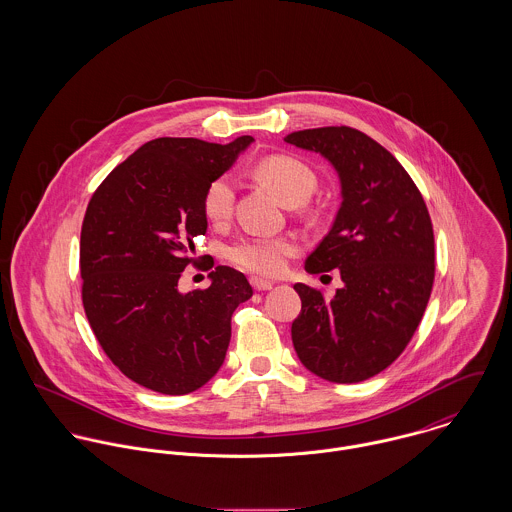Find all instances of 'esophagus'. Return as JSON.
I'll list each match as a JSON object with an SVG mask.
<instances>
[{
  "label": "esophagus",
  "mask_w": 512,
  "mask_h": 512,
  "mask_svg": "<svg viewBox=\"0 0 512 512\" xmlns=\"http://www.w3.org/2000/svg\"><path fill=\"white\" fill-rule=\"evenodd\" d=\"M250 284H252V288H254L256 292H268V290H272V288H274V284H272V282L262 280V278H250Z\"/></svg>",
  "instance_id": "obj_1"
}]
</instances>
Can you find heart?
<instances>
[{"instance_id":"obj_1","label":"heart","mask_w":512,"mask_h":512,"mask_svg":"<svg viewBox=\"0 0 512 512\" xmlns=\"http://www.w3.org/2000/svg\"><path fill=\"white\" fill-rule=\"evenodd\" d=\"M254 177L266 185L284 205H301L315 191L313 171L290 155H270L254 165ZM234 205V183L220 175L209 183L203 195V211L211 222L228 219ZM295 252L290 236H248L234 242L226 256L232 264L258 276H276L284 270L286 258Z\"/></svg>"}]
</instances>
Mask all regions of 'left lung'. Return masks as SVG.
Returning <instances> with one entry per match:
<instances>
[{
    "instance_id": "1",
    "label": "left lung",
    "mask_w": 512,
    "mask_h": 512,
    "mask_svg": "<svg viewBox=\"0 0 512 512\" xmlns=\"http://www.w3.org/2000/svg\"><path fill=\"white\" fill-rule=\"evenodd\" d=\"M288 144L321 153L341 181V209L305 270H339L333 297L305 284L293 290L299 361L339 384L361 382L392 365L426 311L434 274V228L422 193L398 159L349 126L293 132Z\"/></svg>"
}]
</instances>
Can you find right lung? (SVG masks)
Instances as JSON below:
<instances>
[{
	"label": "right lung",
	"mask_w": 512,
	"mask_h": 512,
	"mask_svg": "<svg viewBox=\"0 0 512 512\" xmlns=\"http://www.w3.org/2000/svg\"><path fill=\"white\" fill-rule=\"evenodd\" d=\"M254 142L220 146L157 138L94 191L80 230L82 303L88 323L130 380L181 396L224 363L234 309L252 297L246 276L217 266L207 290L181 293V272L207 232L203 195Z\"/></svg>",
	"instance_id": "1"
}]
</instances>
